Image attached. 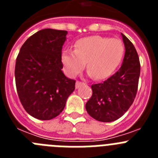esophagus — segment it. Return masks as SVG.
Segmentation results:
<instances>
[{
  "label": "esophagus",
  "instance_id": "34e87169",
  "mask_svg": "<svg viewBox=\"0 0 158 158\" xmlns=\"http://www.w3.org/2000/svg\"><path fill=\"white\" fill-rule=\"evenodd\" d=\"M85 85V83L84 82H81V81H77L76 82V89H78L79 87H81V85Z\"/></svg>",
  "mask_w": 158,
  "mask_h": 158
}]
</instances>
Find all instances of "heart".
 <instances>
[{"mask_svg":"<svg viewBox=\"0 0 158 158\" xmlns=\"http://www.w3.org/2000/svg\"><path fill=\"white\" fill-rule=\"evenodd\" d=\"M124 47L118 39L93 35L77 40L74 51L65 50L62 62L66 73L75 77L84 69L96 80H104L112 74L123 56Z\"/></svg>","mask_w":158,"mask_h":158,"instance_id":"heart-1","label":"heart"}]
</instances>
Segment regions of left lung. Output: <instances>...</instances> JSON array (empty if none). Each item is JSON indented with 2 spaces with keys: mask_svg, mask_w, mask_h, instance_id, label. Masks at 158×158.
Instances as JSON below:
<instances>
[{
  "mask_svg": "<svg viewBox=\"0 0 158 158\" xmlns=\"http://www.w3.org/2000/svg\"><path fill=\"white\" fill-rule=\"evenodd\" d=\"M122 37L126 51L120 69L104 82L92 85L93 95L85 104L89 115L100 122H112L123 115L138 91L139 54L133 43L123 34Z\"/></svg>",
  "mask_w": 158,
  "mask_h": 158,
  "instance_id": "8db88e82",
  "label": "left lung"
}]
</instances>
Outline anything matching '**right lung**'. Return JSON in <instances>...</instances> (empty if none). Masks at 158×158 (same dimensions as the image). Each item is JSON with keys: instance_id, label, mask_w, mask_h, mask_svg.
Returning a JSON list of instances; mask_svg holds the SVG:
<instances>
[{"instance_id": "obj_1", "label": "right lung", "mask_w": 158, "mask_h": 158, "mask_svg": "<svg viewBox=\"0 0 158 158\" xmlns=\"http://www.w3.org/2000/svg\"><path fill=\"white\" fill-rule=\"evenodd\" d=\"M67 31L43 29L27 39L16 58L15 79L25 111L34 118L50 120L63 111L76 81L62 73V46Z\"/></svg>"}]
</instances>
